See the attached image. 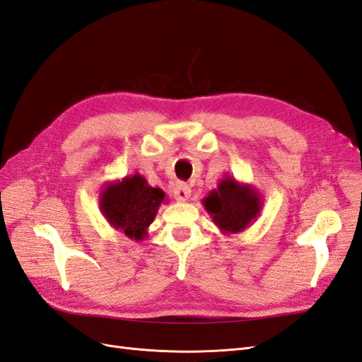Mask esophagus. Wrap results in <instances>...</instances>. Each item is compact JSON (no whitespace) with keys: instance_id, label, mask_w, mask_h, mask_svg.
Listing matches in <instances>:
<instances>
[{"instance_id":"esophagus-1","label":"esophagus","mask_w":362,"mask_h":362,"mask_svg":"<svg viewBox=\"0 0 362 362\" xmlns=\"http://www.w3.org/2000/svg\"><path fill=\"white\" fill-rule=\"evenodd\" d=\"M190 193H192L190 187H189L187 184H184V182H178V184L173 187V196H175V199L180 201V202H185V201H187V199L190 198Z\"/></svg>"}]
</instances>
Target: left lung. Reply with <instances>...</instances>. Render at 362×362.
Here are the masks:
<instances>
[{
  "mask_svg": "<svg viewBox=\"0 0 362 362\" xmlns=\"http://www.w3.org/2000/svg\"><path fill=\"white\" fill-rule=\"evenodd\" d=\"M206 213L225 235L240 234L249 228L261 213L262 198L250 184L238 182L229 175L218 181L217 189L202 201Z\"/></svg>",
  "mask_w": 362,
  "mask_h": 362,
  "instance_id": "left-lung-1",
  "label": "left lung"
}]
</instances>
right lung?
<instances>
[{
	"label": "right lung",
	"mask_w": 362,
	"mask_h": 362,
	"mask_svg": "<svg viewBox=\"0 0 362 362\" xmlns=\"http://www.w3.org/2000/svg\"><path fill=\"white\" fill-rule=\"evenodd\" d=\"M163 202L164 192L151 187L140 173L108 182L100 193V210L107 222L137 243L148 237Z\"/></svg>",
	"instance_id": "add662e5"
}]
</instances>
